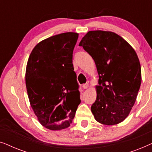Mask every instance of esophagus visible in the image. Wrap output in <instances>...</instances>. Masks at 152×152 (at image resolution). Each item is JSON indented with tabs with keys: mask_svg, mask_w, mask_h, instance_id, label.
I'll return each mask as SVG.
<instances>
[{
	"mask_svg": "<svg viewBox=\"0 0 152 152\" xmlns=\"http://www.w3.org/2000/svg\"><path fill=\"white\" fill-rule=\"evenodd\" d=\"M82 87L84 89H86L88 87V83H86V84H84L82 85Z\"/></svg>",
	"mask_w": 152,
	"mask_h": 152,
	"instance_id": "1",
	"label": "esophagus"
}]
</instances>
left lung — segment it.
<instances>
[{
	"label": "left lung",
	"instance_id": "8db88e82",
	"mask_svg": "<svg viewBox=\"0 0 152 152\" xmlns=\"http://www.w3.org/2000/svg\"><path fill=\"white\" fill-rule=\"evenodd\" d=\"M79 45L92 57L99 75L97 98L91 106L95 119L105 125L120 123L134 107L142 80L136 51L110 31H89Z\"/></svg>",
	"mask_w": 152,
	"mask_h": 152
}]
</instances>
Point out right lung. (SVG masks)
Wrapping results in <instances>:
<instances>
[{
	"mask_svg": "<svg viewBox=\"0 0 152 152\" xmlns=\"http://www.w3.org/2000/svg\"><path fill=\"white\" fill-rule=\"evenodd\" d=\"M78 36L65 32L45 39L29 57L26 71L29 100L39 122L48 129L68 128L81 102L72 65Z\"/></svg>",
	"mask_w": 152,
	"mask_h": 152,
	"instance_id": "right-lung-1",
	"label": "right lung"
}]
</instances>
